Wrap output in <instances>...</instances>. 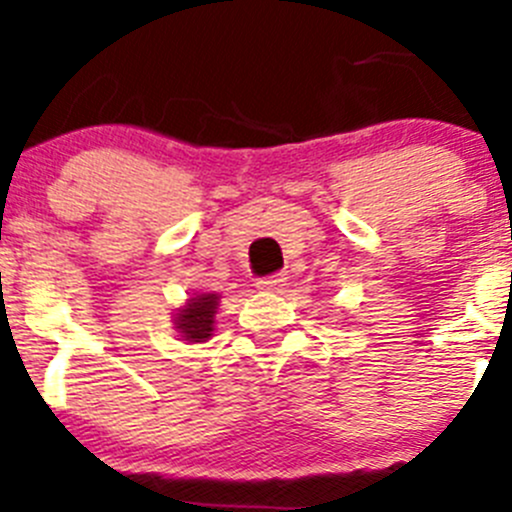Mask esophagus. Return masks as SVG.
Here are the masks:
<instances>
[{
  "instance_id": "obj_1",
  "label": "esophagus",
  "mask_w": 512,
  "mask_h": 512,
  "mask_svg": "<svg viewBox=\"0 0 512 512\" xmlns=\"http://www.w3.org/2000/svg\"><path fill=\"white\" fill-rule=\"evenodd\" d=\"M287 282L285 275H272V277H262V280H257V289H262V292H277L282 285Z\"/></svg>"
}]
</instances>
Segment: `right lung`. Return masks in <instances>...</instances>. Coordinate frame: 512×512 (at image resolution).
<instances>
[{
    "label": "right lung",
    "mask_w": 512,
    "mask_h": 512,
    "mask_svg": "<svg viewBox=\"0 0 512 512\" xmlns=\"http://www.w3.org/2000/svg\"><path fill=\"white\" fill-rule=\"evenodd\" d=\"M218 307V292H200L195 297L185 299V304H180L173 314L178 337L188 344L208 342L215 332V314H218Z\"/></svg>",
    "instance_id": "add662e5"
}]
</instances>
